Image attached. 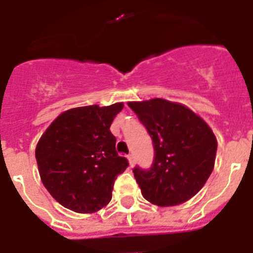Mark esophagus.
<instances>
[{
    "label": "esophagus",
    "instance_id": "esophagus-1",
    "mask_svg": "<svg viewBox=\"0 0 253 253\" xmlns=\"http://www.w3.org/2000/svg\"><path fill=\"white\" fill-rule=\"evenodd\" d=\"M128 162H129V165H130V166H133V165H134V156H133V154H129V156H128Z\"/></svg>",
    "mask_w": 253,
    "mask_h": 253
}]
</instances>
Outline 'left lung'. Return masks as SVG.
<instances>
[{
  "label": "left lung",
  "instance_id": "1",
  "mask_svg": "<svg viewBox=\"0 0 253 253\" xmlns=\"http://www.w3.org/2000/svg\"><path fill=\"white\" fill-rule=\"evenodd\" d=\"M152 137L153 166L133 169L143 198L157 207H175L195 196L214 169L218 142L203 118L180 102L130 101Z\"/></svg>",
  "mask_w": 253,
  "mask_h": 253
}]
</instances>
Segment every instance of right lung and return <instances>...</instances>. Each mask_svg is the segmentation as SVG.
Wrapping results in <instances>:
<instances>
[{"mask_svg":"<svg viewBox=\"0 0 253 253\" xmlns=\"http://www.w3.org/2000/svg\"><path fill=\"white\" fill-rule=\"evenodd\" d=\"M124 104L73 107L49 125L35 148L42 182L67 209L81 214L99 211L113 196L116 176L128 161L115 149L110 125Z\"/></svg>","mask_w":253,"mask_h":253,"instance_id":"1","label":"right lung"}]
</instances>
